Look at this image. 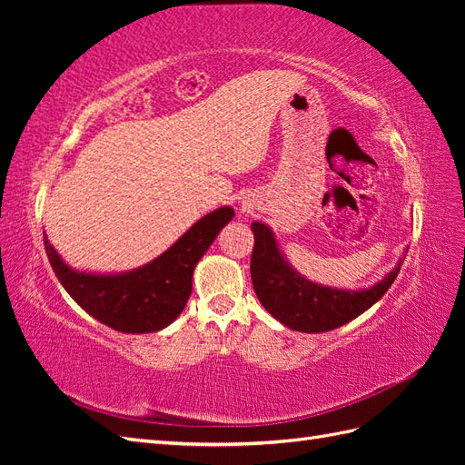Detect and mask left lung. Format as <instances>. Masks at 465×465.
Wrapping results in <instances>:
<instances>
[{"mask_svg":"<svg viewBox=\"0 0 465 465\" xmlns=\"http://www.w3.org/2000/svg\"><path fill=\"white\" fill-rule=\"evenodd\" d=\"M254 252L250 260L252 285L260 302L277 322L302 333H322L343 326L367 312L396 281L403 258L369 289L328 287L301 275L281 252L273 231L252 223Z\"/></svg>","mask_w":465,"mask_h":465,"instance_id":"left-lung-1","label":"left lung"}]
</instances>
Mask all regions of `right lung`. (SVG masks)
<instances>
[{"label":"right lung","mask_w":465,"mask_h":465,"mask_svg":"<svg viewBox=\"0 0 465 465\" xmlns=\"http://www.w3.org/2000/svg\"><path fill=\"white\" fill-rule=\"evenodd\" d=\"M232 217L231 205L217 207L195 221L161 256L120 273L74 270L50 244L46 232L45 248L62 287L87 314L122 333H153L171 326L184 311L195 265Z\"/></svg>","instance_id":"add662e5"}]
</instances>
